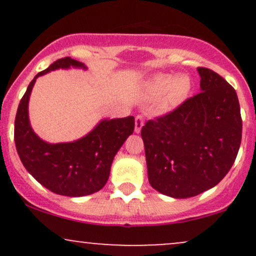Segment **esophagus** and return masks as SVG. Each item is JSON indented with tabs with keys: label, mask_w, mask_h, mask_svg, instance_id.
<instances>
[{
	"label": "esophagus",
	"mask_w": 256,
	"mask_h": 256,
	"mask_svg": "<svg viewBox=\"0 0 256 256\" xmlns=\"http://www.w3.org/2000/svg\"><path fill=\"white\" fill-rule=\"evenodd\" d=\"M143 124H144L143 116H137L136 118H134V132H136V134H140V130H142V128H143Z\"/></svg>",
	"instance_id": "34e87169"
}]
</instances>
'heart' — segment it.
<instances>
[{
	"label": "heart",
	"instance_id": "1",
	"mask_svg": "<svg viewBox=\"0 0 256 256\" xmlns=\"http://www.w3.org/2000/svg\"><path fill=\"white\" fill-rule=\"evenodd\" d=\"M149 90L154 95L164 94V100L168 107H177L189 98L192 89V80L189 76L158 74L149 80Z\"/></svg>",
	"mask_w": 256,
	"mask_h": 256
}]
</instances>
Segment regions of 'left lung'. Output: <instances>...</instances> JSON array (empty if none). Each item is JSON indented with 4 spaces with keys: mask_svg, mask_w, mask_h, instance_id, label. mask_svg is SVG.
Segmentation results:
<instances>
[{
    "mask_svg": "<svg viewBox=\"0 0 256 256\" xmlns=\"http://www.w3.org/2000/svg\"><path fill=\"white\" fill-rule=\"evenodd\" d=\"M198 72L201 92L140 131L149 183L173 198L216 186L234 165L242 138L236 91L212 70Z\"/></svg>",
    "mask_w": 256,
    "mask_h": 256,
    "instance_id": "obj_1",
    "label": "left lung"
}]
</instances>
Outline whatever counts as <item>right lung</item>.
<instances>
[{
    "mask_svg": "<svg viewBox=\"0 0 256 256\" xmlns=\"http://www.w3.org/2000/svg\"><path fill=\"white\" fill-rule=\"evenodd\" d=\"M71 67L86 70L83 62L64 58L32 79L18 107L14 140L22 165L38 183L58 195L80 198L98 192L107 183L114 156L134 132V118L102 119L89 134L73 142L49 143L38 137L28 118V101L36 79Z\"/></svg>",
    "mask_w": 256,
    "mask_h": 256,
    "instance_id": "obj_1",
    "label": "right lung"
}]
</instances>
